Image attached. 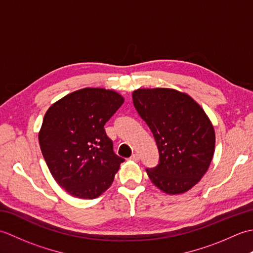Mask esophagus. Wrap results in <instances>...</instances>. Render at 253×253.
Returning <instances> with one entry per match:
<instances>
[{"instance_id": "esophagus-1", "label": "esophagus", "mask_w": 253, "mask_h": 253, "mask_svg": "<svg viewBox=\"0 0 253 253\" xmlns=\"http://www.w3.org/2000/svg\"><path fill=\"white\" fill-rule=\"evenodd\" d=\"M130 160H132V161H136V162H138L139 160H140V157H139V154H137V153H133L131 157H130Z\"/></svg>"}]
</instances>
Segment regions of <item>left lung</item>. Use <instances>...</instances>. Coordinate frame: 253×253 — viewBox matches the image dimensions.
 <instances>
[{"mask_svg": "<svg viewBox=\"0 0 253 253\" xmlns=\"http://www.w3.org/2000/svg\"><path fill=\"white\" fill-rule=\"evenodd\" d=\"M132 101L159 150V164L146 169L150 179L169 195L188 191L207 173L215 147L206 112L188 94L168 88L138 89Z\"/></svg>", "mask_w": 253, "mask_h": 253, "instance_id": "left-lung-1", "label": "left lung"}]
</instances>
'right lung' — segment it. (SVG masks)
Wrapping results in <instances>:
<instances>
[{
	"label": "right lung",
	"instance_id": "1",
	"mask_svg": "<svg viewBox=\"0 0 253 253\" xmlns=\"http://www.w3.org/2000/svg\"><path fill=\"white\" fill-rule=\"evenodd\" d=\"M124 103L113 90L84 88L45 113L39 143L56 182L69 195L94 199L111 186L123 158L113 151L105 123Z\"/></svg>",
	"mask_w": 253,
	"mask_h": 253
}]
</instances>
